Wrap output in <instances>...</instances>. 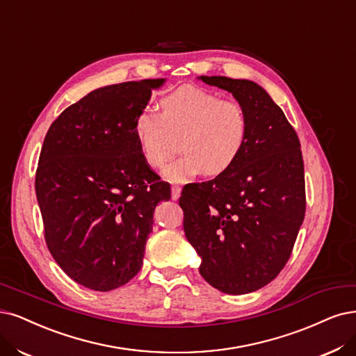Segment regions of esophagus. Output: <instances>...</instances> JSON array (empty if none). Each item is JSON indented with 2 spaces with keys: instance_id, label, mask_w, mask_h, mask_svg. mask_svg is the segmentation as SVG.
Segmentation results:
<instances>
[{
  "instance_id": "1",
  "label": "esophagus",
  "mask_w": 356,
  "mask_h": 356,
  "mask_svg": "<svg viewBox=\"0 0 356 356\" xmlns=\"http://www.w3.org/2000/svg\"><path fill=\"white\" fill-rule=\"evenodd\" d=\"M180 192H181L180 186H171V198L177 201L180 198Z\"/></svg>"
}]
</instances>
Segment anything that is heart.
Instances as JSON below:
<instances>
[{"instance_id": "1", "label": "heart", "mask_w": 356, "mask_h": 356, "mask_svg": "<svg viewBox=\"0 0 356 356\" xmlns=\"http://www.w3.org/2000/svg\"><path fill=\"white\" fill-rule=\"evenodd\" d=\"M160 107L161 113L140 110L134 134L143 160L155 168L170 160L176 151L175 138H181L180 151L185 154L164 168L167 180L218 176L239 160L248 140V115L239 102L188 85L163 98Z\"/></svg>"}]
</instances>
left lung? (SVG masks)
Wrapping results in <instances>:
<instances>
[{
  "label": "left lung",
  "mask_w": 356,
  "mask_h": 356,
  "mask_svg": "<svg viewBox=\"0 0 356 356\" xmlns=\"http://www.w3.org/2000/svg\"><path fill=\"white\" fill-rule=\"evenodd\" d=\"M198 79L230 92L245 108L248 140L226 173L183 188V229L209 284L229 295L251 293L283 270L305 217L300 143L258 83L226 76Z\"/></svg>",
  "instance_id": "obj_1"
}]
</instances>
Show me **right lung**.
<instances>
[{
	"label": "right lung",
	"mask_w": 356,
	"mask_h": 356,
	"mask_svg": "<svg viewBox=\"0 0 356 356\" xmlns=\"http://www.w3.org/2000/svg\"><path fill=\"white\" fill-rule=\"evenodd\" d=\"M165 79L89 92L51 124L35 189L45 241L61 270L92 291L108 292L139 273L158 202L171 198L143 160L136 114Z\"/></svg>",
	"instance_id": "add662e5"
}]
</instances>
